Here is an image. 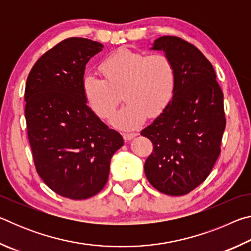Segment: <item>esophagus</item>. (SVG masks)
<instances>
[{"label":"esophagus","instance_id":"obj_1","mask_svg":"<svg viewBox=\"0 0 251 251\" xmlns=\"http://www.w3.org/2000/svg\"><path fill=\"white\" fill-rule=\"evenodd\" d=\"M136 136H137V134H136V133H126V134L123 135V137H124L126 142H128V141H130V139L135 138Z\"/></svg>","mask_w":251,"mask_h":251}]
</instances>
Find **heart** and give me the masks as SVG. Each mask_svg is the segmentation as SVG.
<instances>
[{
  "label": "heart",
  "instance_id": "1",
  "mask_svg": "<svg viewBox=\"0 0 251 251\" xmlns=\"http://www.w3.org/2000/svg\"><path fill=\"white\" fill-rule=\"evenodd\" d=\"M100 69L105 79L93 73L83 76L84 99L97 115L108 118L116 108V91L123 87L122 99L126 103L112 117L118 128H136L147 115L156 117L163 113L172 100L175 67L167 55L120 49L106 56Z\"/></svg>",
  "mask_w": 251,
  "mask_h": 251
}]
</instances>
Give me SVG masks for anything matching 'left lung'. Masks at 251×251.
<instances>
[{"mask_svg": "<svg viewBox=\"0 0 251 251\" xmlns=\"http://www.w3.org/2000/svg\"><path fill=\"white\" fill-rule=\"evenodd\" d=\"M151 50L172 59L175 88L167 107L141 131L154 145L144 169L160 193L182 196L206 179L220 154L226 127L224 94L211 63L196 46L161 36Z\"/></svg>", "mask_w": 251, "mask_h": 251, "instance_id": "obj_1", "label": "left lung"}]
</instances>
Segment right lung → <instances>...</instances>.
Returning <instances> with one entry per match:
<instances>
[{
	"instance_id": "add662e5",
	"label": "right lung",
	"mask_w": 251,
	"mask_h": 251,
	"mask_svg": "<svg viewBox=\"0 0 251 251\" xmlns=\"http://www.w3.org/2000/svg\"><path fill=\"white\" fill-rule=\"evenodd\" d=\"M103 48L83 37L62 41L37 59L25 85L36 171L53 192L75 201L104 188L110 159L124 145L122 135L88 107L82 92L85 67Z\"/></svg>"
}]
</instances>
